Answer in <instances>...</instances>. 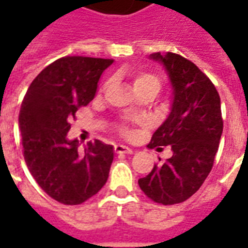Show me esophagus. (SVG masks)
Masks as SVG:
<instances>
[{
	"instance_id": "34e87169",
	"label": "esophagus",
	"mask_w": 248,
	"mask_h": 248,
	"mask_svg": "<svg viewBox=\"0 0 248 248\" xmlns=\"http://www.w3.org/2000/svg\"><path fill=\"white\" fill-rule=\"evenodd\" d=\"M114 150L117 154H131L133 150L130 149L129 146H124V145H115L114 146Z\"/></svg>"
}]
</instances>
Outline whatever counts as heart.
<instances>
[{"label": "heart", "mask_w": 248, "mask_h": 248, "mask_svg": "<svg viewBox=\"0 0 248 248\" xmlns=\"http://www.w3.org/2000/svg\"><path fill=\"white\" fill-rule=\"evenodd\" d=\"M161 87V82L155 76H153L150 73H138L135 74L133 78V89L134 92L142 90V89H154V90H159Z\"/></svg>", "instance_id": "obj_1"}]
</instances>
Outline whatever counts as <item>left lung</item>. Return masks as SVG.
Instances as JSON below:
<instances>
[{
  "label": "left lung",
  "instance_id": "obj_1",
  "mask_svg": "<svg viewBox=\"0 0 248 248\" xmlns=\"http://www.w3.org/2000/svg\"><path fill=\"white\" fill-rule=\"evenodd\" d=\"M150 60L165 67L172 101L147 147L171 146L172 156L155 165L138 185L154 202L175 204L195 194L213 169L223 131L220 97L208 77L182 56L154 53Z\"/></svg>",
  "mask_w": 248,
  "mask_h": 248
}]
</instances>
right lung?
Wrapping results in <instances>:
<instances>
[{"label":"right lung","instance_id":"right-lung-1","mask_svg":"<svg viewBox=\"0 0 248 248\" xmlns=\"http://www.w3.org/2000/svg\"><path fill=\"white\" fill-rule=\"evenodd\" d=\"M113 60L63 57L46 66L30 83L19 110L26 166L44 191L63 204H81L108 181L111 145L95 140L85 151L67 140L71 118L93 101L102 73Z\"/></svg>","mask_w":248,"mask_h":248}]
</instances>
